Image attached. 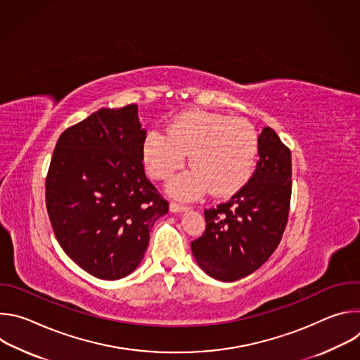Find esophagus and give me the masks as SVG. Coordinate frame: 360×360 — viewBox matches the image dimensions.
Instances as JSON below:
<instances>
[{
  "label": "esophagus",
  "instance_id": "esophagus-1",
  "mask_svg": "<svg viewBox=\"0 0 360 360\" xmlns=\"http://www.w3.org/2000/svg\"><path fill=\"white\" fill-rule=\"evenodd\" d=\"M169 210H171V212L176 214V212H184V211H186L188 207H186V205H182V203H178V202H171V203H169Z\"/></svg>",
  "mask_w": 360,
  "mask_h": 360
}]
</instances>
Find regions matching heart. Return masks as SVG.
Returning a JSON list of instances; mask_svg holds the SVG:
<instances>
[{
	"label": "heart",
	"mask_w": 360,
	"mask_h": 360,
	"mask_svg": "<svg viewBox=\"0 0 360 360\" xmlns=\"http://www.w3.org/2000/svg\"><path fill=\"white\" fill-rule=\"evenodd\" d=\"M258 152L259 135L249 121L203 111L179 115L167 134L148 132L142 146L148 174L155 179L171 176L188 155L191 169L167 185L171 195L182 199L207 189L214 196L236 192L250 178Z\"/></svg>",
	"instance_id": "1"
}]
</instances>
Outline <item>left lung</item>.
<instances>
[{
	"mask_svg": "<svg viewBox=\"0 0 360 360\" xmlns=\"http://www.w3.org/2000/svg\"><path fill=\"white\" fill-rule=\"evenodd\" d=\"M258 153L248 184L226 203L205 211L207 229L191 243L196 264L214 279L233 282L250 275L282 239L292 192L290 150L266 127Z\"/></svg>",
	"mask_w": 360,
	"mask_h": 360,
	"instance_id": "1",
	"label": "left lung"
}]
</instances>
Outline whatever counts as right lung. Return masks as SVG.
I'll use <instances>...</instances> for the list:
<instances>
[{
  "instance_id": "right-lung-1",
  "label": "right lung",
  "mask_w": 360,
  "mask_h": 360,
  "mask_svg": "<svg viewBox=\"0 0 360 360\" xmlns=\"http://www.w3.org/2000/svg\"><path fill=\"white\" fill-rule=\"evenodd\" d=\"M145 136L136 105L102 108L65 129L51 160V225L64 252L98 279L132 274L150 228L168 214V202L145 176Z\"/></svg>"
}]
</instances>
